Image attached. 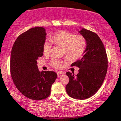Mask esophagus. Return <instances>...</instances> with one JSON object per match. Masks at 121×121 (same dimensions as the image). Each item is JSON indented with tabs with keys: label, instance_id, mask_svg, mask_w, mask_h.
Instances as JSON below:
<instances>
[{
	"label": "esophagus",
	"instance_id": "34e87169",
	"mask_svg": "<svg viewBox=\"0 0 121 121\" xmlns=\"http://www.w3.org/2000/svg\"><path fill=\"white\" fill-rule=\"evenodd\" d=\"M63 75H65V73L63 72H57V76H58V77H60L61 76Z\"/></svg>",
	"mask_w": 121,
	"mask_h": 121
}]
</instances>
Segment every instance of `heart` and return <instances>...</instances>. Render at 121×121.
<instances>
[{"instance_id": "b5f03b06", "label": "heart", "mask_w": 121, "mask_h": 121, "mask_svg": "<svg viewBox=\"0 0 121 121\" xmlns=\"http://www.w3.org/2000/svg\"><path fill=\"white\" fill-rule=\"evenodd\" d=\"M51 41L55 44L65 48L67 56L71 60H76L82 56L86 46V41L81 35L66 31H60L54 33L51 36ZM52 44L48 40H45L43 44V52L44 55H49L51 53ZM51 65L55 68H60L61 66L60 61L52 59Z\"/></svg>"}]
</instances>
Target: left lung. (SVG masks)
<instances>
[{
  "label": "left lung",
  "instance_id": "8db88e82",
  "mask_svg": "<svg viewBox=\"0 0 121 121\" xmlns=\"http://www.w3.org/2000/svg\"><path fill=\"white\" fill-rule=\"evenodd\" d=\"M78 32L86 39V48L82 58L71 65L79 67L78 73L75 76L73 73H66L69 82L66 90L70 97L85 99L93 96L102 86L108 61L104 44L96 34L84 28Z\"/></svg>",
  "mask_w": 121,
  "mask_h": 121
}]
</instances>
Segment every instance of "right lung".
Instances as JSON below:
<instances>
[{"label":"right lung","mask_w":121,"mask_h":121,"mask_svg":"<svg viewBox=\"0 0 121 121\" xmlns=\"http://www.w3.org/2000/svg\"><path fill=\"white\" fill-rule=\"evenodd\" d=\"M46 29L31 28L20 35L13 44L10 70L15 86L26 97L34 100L47 98L57 74L53 71H40L37 60L43 56Z\"/></svg>","instance_id":"1"}]
</instances>
